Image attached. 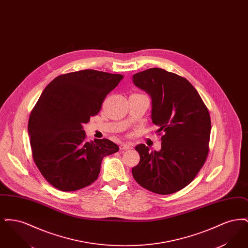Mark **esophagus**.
Instances as JSON below:
<instances>
[{
  "label": "esophagus",
  "mask_w": 248,
  "mask_h": 248,
  "mask_svg": "<svg viewBox=\"0 0 248 248\" xmlns=\"http://www.w3.org/2000/svg\"><path fill=\"white\" fill-rule=\"evenodd\" d=\"M132 148H133V144H131V143H122V144H120V150H122V151L129 150Z\"/></svg>",
  "instance_id": "1"
}]
</instances>
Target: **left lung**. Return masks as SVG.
<instances>
[{
    "instance_id": "obj_1",
    "label": "left lung",
    "mask_w": 248,
    "mask_h": 248,
    "mask_svg": "<svg viewBox=\"0 0 248 248\" xmlns=\"http://www.w3.org/2000/svg\"><path fill=\"white\" fill-rule=\"evenodd\" d=\"M133 83L152 97V120L163 134L162 148L136 147L140 164L133 177L146 189L171 194L185 188L204 164L211 132L207 108L189 81L176 73L152 68L133 75Z\"/></svg>"
}]
</instances>
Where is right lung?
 Instances as JSON below:
<instances>
[{"mask_svg": "<svg viewBox=\"0 0 248 248\" xmlns=\"http://www.w3.org/2000/svg\"><path fill=\"white\" fill-rule=\"evenodd\" d=\"M121 74L83 70L59 75L45 88L29 118L36 166L55 188L73 191L98 177L102 159L119 151L107 139L86 140L83 125L96 115Z\"/></svg>", "mask_w": 248, "mask_h": 248, "instance_id": "add662e5", "label": "right lung"}]
</instances>
